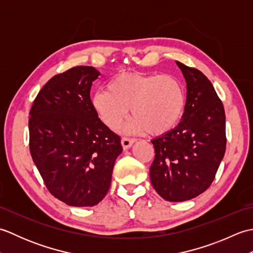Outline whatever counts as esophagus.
I'll return each instance as SVG.
<instances>
[{"label": "esophagus", "instance_id": "obj_1", "mask_svg": "<svg viewBox=\"0 0 253 253\" xmlns=\"http://www.w3.org/2000/svg\"><path fill=\"white\" fill-rule=\"evenodd\" d=\"M135 139H132V138H127V137H124L123 139H122V146H123V148L125 149V150H127V149H129L133 143H135Z\"/></svg>", "mask_w": 253, "mask_h": 253}]
</instances>
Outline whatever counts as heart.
Here are the masks:
<instances>
[{
  "label": "heart",
  "instance_id": "b5f03b06",
  "mask_svg": "<svg viewBox=\"0 0 253 253\" xmlns=\"http://www.w3.org/2000/svg\"><path fill=\"white\" fill-rule=\"evenodd\" d=\"M91 103L110 129H118L131 109L135 118L128 131L162 135L184 115L187 95L184 84L171 75L122 74L111 80L109 90L96 91Z\"/></svg>",
  "mask_w": 253,
  "mask_h": 253
}]
</instances>
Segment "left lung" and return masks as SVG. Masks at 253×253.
Returning <instances> with one entry per match:
<instances>
[{
  "label": "left lung",
  "mask_w": 253,
  "mask_h": 253,
  "mask_svg": "<svg viewBox=\"0 0 253 253\" xmlns=\"http://www.w3.org/2000/svg\"><path fill=\"white\" fill-rule=\"evenodd\" d=\"M177 66L187 84V104L178 125L151 140L155 157L150 178L159 195L182 202L211 186L226 149L225 111L211 82L196 68Z\"/></svg>",
  "instance_id": "8db88e82"
}]
</instances>
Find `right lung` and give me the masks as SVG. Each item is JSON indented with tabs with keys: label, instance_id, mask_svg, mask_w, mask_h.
<instances>
[{
	"label": "right lung",
	"instance_id": "right-lung-1",
	"mask_svg": "<svg viewBox=\"0 0 253 253\" xmlns=\"http://www.w3.org/2000/svg\"><path fill=\"white\" fill-rule=\"evenodd\" d=\"M100 73L77 66L40 90L29 113L32 160L53 196L71 207H93L110 189L121 138L101 122L90 99Z\"/></svg>",
	"mask_w": 253,
	"mask_h": 253
}]
</instances>
